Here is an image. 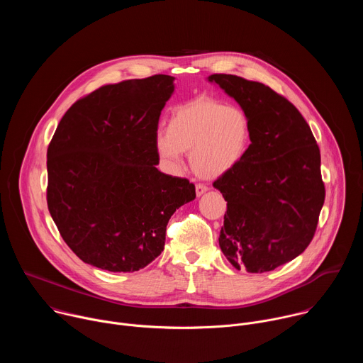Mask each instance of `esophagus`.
<instances>
[{"label":"esophagus","instance_id":"obj_1","mask_svg":"<svg viewBox=\"0 0 363 363\" xmlns=\"http://www.w3.org/2000/svg\"><path fill=\"white\" fill-rule=\"evenodd\" d=\"M206 191H208V188H206L205 185H202V184H198L196 186H195V192H196V196H201L202 194H205Z\"/></svg>","mask_w":363,"mask_h":363}]
</instances>
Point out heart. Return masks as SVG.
Returning <instances> with one entry per match:
<instances>
[{
	"instance_id": "obj_1",
	"label": "heart",
	"mask_w": 363,
	"mask_h": 363,
	"mask_svg": "<svg viewBox=\"0 0 363 363\" xmlns=\"http://www.w3.org/2000/svg\"><path fill=\"white\" fill-rule=\"evenodd\" d=\"M250 138L251 122L241 108L199 97L172 109L168 129L155 133V147L171 167L181 164L182 152H189L194 172L217 179L242 160Z\"/></svg>"
}]
</instances>
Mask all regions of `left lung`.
Here are the masks:
<instances>
[{
    "instance_id": "1",
    "label": "left lung",
    "mask_w": 363,
    "mask_h": 363,
    "mask_svg": "<svg viewBox=\"0 0 363 363\" xmlns=\"http://www.w3.org/2000/svg\"><path fill=\"white\" fill-rule=\"evenodd\" d=\"M251 122L242 160L214 182L227 201L220 247L248 273L272 272L312 241L325 202L320 150L291 103L269 86L233 74H211Z\"/></svg>"
}]
</instances>
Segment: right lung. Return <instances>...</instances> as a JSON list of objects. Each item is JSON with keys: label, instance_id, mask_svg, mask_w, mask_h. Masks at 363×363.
I'll return each mask as SVG.
<instances>
[{"label": "right lung", "instance_id": "right-lung-1", "mask_svg": "<svg viewBox=\"0 0 363 363\" xmlns=\"http://www.w3.org/2000/svg\"><path fill=\"white\" fill-rule=\"evenodd\" d=\"M175 77L106 84L77 100L47 149V205L82 262L113 273L146 267L167 225L195 198L185 178L158 171L155 133Z\"/></svg>", "mask_w": 363, "mask_h": 363}]
</instances>
